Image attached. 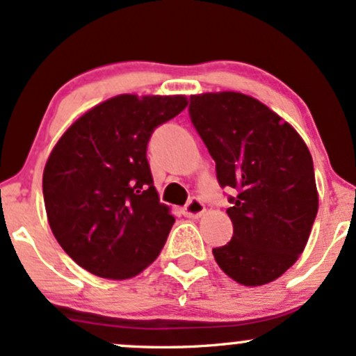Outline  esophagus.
I'll list each match as a JSON object with an SVG mask.
<instances>
[{
  "label": "esophagus",
  "instance_id": "esophagus-1",
  "mask_svg": "<svg viewBox=\"0 0 356 356\" xmlns=\"http://www.w3.org/2000/svg\"><path fill=\"white\" fill-rule=\"evenodd\" d=\"M204 213H206V206L196 197L191 199L184 208V214L187 218H201Z\"/></svg>",
  "mask_w": 356,
  "mask_h": 356
}]
</instances>
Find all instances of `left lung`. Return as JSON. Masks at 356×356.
I'll return each mask as SVG.
<instances>
[{"instance_id": "8db88e82", "label": "left lung", "mask_w": 356, "mask_h": 356, "mask_svg": "<svg viewBox=\"0 0 356 356\" xmlns=\"http://www.w3.org/2000/svg\"><path fill=\"white\" fill-rule=\"evenodd\" d=\"M189 113L221 187L236 189L226 209L235 233L213 250L214 260L241 286L273 282L304 252L318 213L309 148L291 123L243 92L193 95Z\"/></svg>"}]
</instances>
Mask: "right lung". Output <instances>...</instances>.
Segmentation results:
<instances>
[{
	"label": "right lung",
	"instance_id": "obj_1",
	"mask_svg": "<svg viewBox=\"0 0 356 356\" xmlns=\"http://www.w3.org/2000/svg\"><path fill=\"white\" fill-rule=\"evenodd\" d=\"M187 106L184 95H120L83 113L47 159L50 229L84 270L109 280L138 275L159 257L175 218L159 201L147 143Z\"/></svg>",
	"mask_w": 356,
	"mask_h": 356
}]
</instances>
